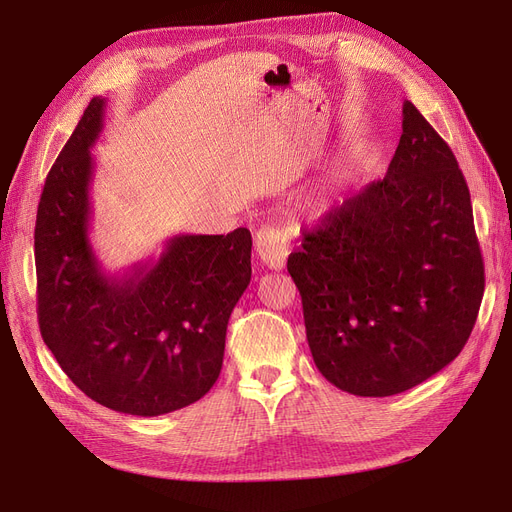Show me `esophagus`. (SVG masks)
<instances>
[{
    "label": "esophagus",
    "instance_id": "34e87169",
    "mask_svg": "<svg viewBox=\"0 0 512 512\" xmlns=\"http://www.w3.org/2000/svg\"><path fill=\"white\" fill-rule=\"evenodd\" d=\"M255 249L259 261L270 270H282L290 255L286 234L274 226H265L255 232Z\"/></svg>",
    "mask_w": 512,
    "mask_h": 512
}]
</instances>
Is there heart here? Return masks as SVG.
Instances as JSON below:
<instances>
[{"label": "heart", "instance_id": "heart-1", "mask_svg": "<svg viewBox=\"0 0 512 512\" xmlns=\"http://www.w3.org/2000/svg\"><path fill=\"white\" fill-rule=\"evenodd\" d=\"M317 205L326 207V205H328V197H326V195H324V197H319V199H317Z\"/></svg>", "mask_w": 512, "mask_h": 512}]
</instances>
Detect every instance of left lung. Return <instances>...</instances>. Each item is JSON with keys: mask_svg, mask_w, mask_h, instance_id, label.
<instances>
[{"mask_svg": "<svg viewBox=\"0 0 512 512\" xmlns=\"http://www.w3.org/2000/svg\"><path fill=\"white\" fill-rule=\"evenodd\" d=\"M288 257L313 361L336 388L392 396L459 357L483 297L465 176L411 101L384 180L369 182Z\"/></svg>", "mask_w": 512, "mask_h": 512, "instance_id": "obj_1", "label": "left lung"}]
</instances>
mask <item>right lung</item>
<instances>
[{"label":"right lung","instance_id":"obj_1","mask_svg":"<svg viewBox=\"0 0 512 512\" xmlns=\"http://www.w3.org/2000/svg\"><path fill=\"white\" fill-rule=\"evenodd\" d=\"M105 99L93 97L51 166L35 224L43 342L99 405L157 417L215 384L232 309L251 282V232L172 236L157 259L107 274L89 238L91 147Z\"/></svg>","mask_w":512,"mask_h":512}]
</instances>
